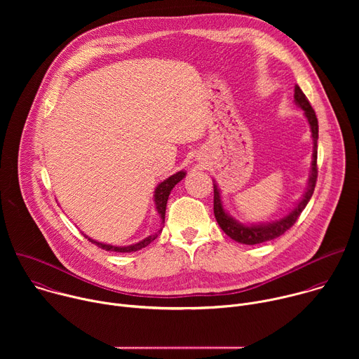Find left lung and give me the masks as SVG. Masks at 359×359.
Here are the masks:
<instances>
[{
	"label": "left lung",
	"instance_id": "8db88e82",
	"mask_svg": "<svg viewBox=\"0 0 359 359\" xmlns=\"http://www.w3.org/2000/svg\"><path fill=\"white\" fill-rule=\"evenodd\" d=\"M294 102L295 105H298L302 111L304 115L310 123V129H311V137H313V162H311V170H310V177H309V186H306L305 193L302 194L301 200L295 204L294 209H291V212L288 215H285L284 217H281L280 220L271 222V223H260V224H243L240 222H237L236 219H233L223 208V201H222V196H220V190L216 184H215V216L216 220L219 223V226L222 227V230L234 241L241 243V244H247V245H254V244H260L264 241H270L274 240L277 237H280L281 234H284L290 227L294 226V223L297 222V219L299 217V215L302 213V210L305 209L306 204H309L314 189H316V183H317V176H318V169H317V142H318V121L316 116L314 109L311 108L309 99L304 95V92L299 89L298 85H295L294 88Z\"/></svg>",
	"mask_w": 359,
	"mask_h": 359
}]
</instances>
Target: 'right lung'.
<instances>
[{
    "label": "right lung",
    "instance_id": "obj_1",
    "mask_svg": "<svg viewBox=\"0 0 359 359\" xmlns=\"http://www.w3.org/2000/svg\"><path fill=\"white\" fill-rule=\"evenodd\" d=\"M186 176V172L184 170H180L175 175H172L170 177H168L166 180H163L162 183L158 184V187L155 189V194H153V200H155V206H156V212L158 215L161 216V220H162V224L165 223V215H166V204H168V198H169V194L170 191L173 190V187ZM162 231V229L151 234V236H147L146 238H143L142 241L136 243V244H130V245H112V244H107V243H99L90 237H88L86 234H83L89 241H92L93 244H96L97 247L104 248L107 251H116V252H132V251H137L146 245H149L153 240H155L158 237V234Z\"/></svg>",
    "mask_w": 359,
    "mask_h": 359
}]
</instances>
